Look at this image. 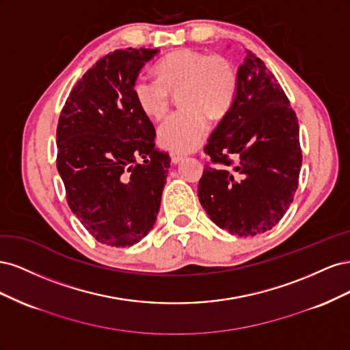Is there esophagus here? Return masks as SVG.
Returning <instances> with one entry per match:
<instances>
[{
  "instance_id": "esophagus-1",
  "label": "esophagus",
  "mask_w": 350,
  "mask_h": 350,
  "mask_svg": "<svg viewBox=\"0 0 350 350\" xmlns=\"http://www.w3.org/2000/svg\"><path fill=\"white\" fill-rule=\"evenodd\" d=\"M171 159H172V162H174V163H178L179 161H183V159H184V154L172 152V153H171Z\"/></svg>"
}]
</instances>
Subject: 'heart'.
<instances>
[{
    "mask_svg": "<svg viewBox=\"0 0 350 350\" xmlns=\"http://www.w3.org/2000/svg\"><path fill=\"white\" fill-rule=\"evenodd\" d=\"M154 79L137 77L133 99L150 120H161L178 94L181 109L169 115L157 130L163 149L188 153L200 146L208 130V118L219 121L229 113L238 94V71L232 61L207 51L181 48L169 52L154 66Z\"/></svg>",
    "mask_w": 350,
    "mask_h": 350,
    "instance_id": "obj_1",
    "label": "heart"
}]
</instances>
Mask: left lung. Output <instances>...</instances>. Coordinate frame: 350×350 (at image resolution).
Segmentation results:
<instances>
[{
	"mask_svg": "<svg viewBox=\"0 0 350 350\" xmlns=\"http://www.w3.org/2000/svg\"><path fill=\"white\" fill-rule=\"evenodd\" d=\"M234 107L204 147L210 157L198 200L215 224L238 237L264 234L289 208L298 189L299 125L280 84L247 49Z\"/></svg>",
	"mask_w": 350,
	"mask_h": 350,
	"instance_id": "obj_1",
	"label": "left lung"
}]
</instances>
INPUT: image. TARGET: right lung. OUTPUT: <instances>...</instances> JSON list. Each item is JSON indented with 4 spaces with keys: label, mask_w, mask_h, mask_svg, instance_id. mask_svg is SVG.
<instances>
[{
    "label": "right lung",
    "mask_w": 350,
    "mask_h": 350,
    "mask_svg": "<svg viewBox=\"0 0 350 350\" xmlns=\"http://www.w3.org/2000/svg\"><path fill=\"white\" fill-rule=\"evenodd\" d=\"M157 49H116L76 83L57 126L67 203L103 245L131 247L153 228L171 157L154 149L133 81Z\"/></svg>",
    "instance_id": "obj_1"
}]
</instances>
